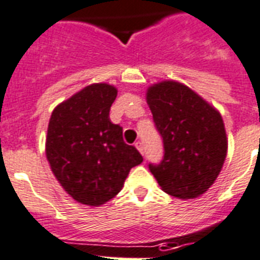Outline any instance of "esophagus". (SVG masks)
<instances>
[{
  "instance_id": "obj_1",
  "label": "esophagus",
  "mask_w": 260,
  "mask_h": 260,
  "mask_svg": "<svg viewBox=\"0 0 260 260\" xmlns=\"http://www.w3.org/2000/svg\"><path fill=\"white\" fill-rule=\"evenodd\" d=\"M135 147L139 150V153L142 154V155H145V145H143V142L138 141V142L135 143Z\"/></svg>"
}]
</instances>
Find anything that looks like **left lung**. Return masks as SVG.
I'll return each mask as SVG.
<instances>
[{"label": "left lung", "instance_id": "1", "mask_svg": "<svg viewBox=\"0 0 260 260\" xmlns=\"http://www.w3.org/2000/svg\"><path fill=\"white\" fill-rule=\"evenodd\" d=\"M147 104L164 142V156L149 169L165 192L192 199L207 191L227 154L222 117L182 83L165 81L147 90Z\"/></svg>", "mask_w": 260, "mask_h": 260}]
</instances>
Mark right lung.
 Here are the masks:
<instances>
[{
    "label": "right lung",
    "mask_w": 260,
    "mask_h": 260,
    "mask_svg": "<svg viewBox=\"0 0 260 260\" xmlns=\"http://www.w3.org/2000/svg\"><path fill=\"white\" fill-rule=\"evenodd\" d=\"M117 89L94 83L62 102L51 113L46 156L51 171L77 202L101 206L123 187L130 169L142 164L122 127L109 118Z\"/></svg>",
    "instance_id": "add662e5"
}]
</instances>
